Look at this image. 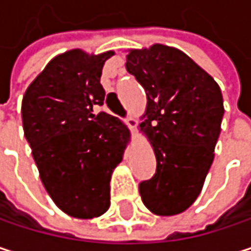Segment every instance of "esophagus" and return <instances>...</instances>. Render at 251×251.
Instances as JSON below:
<instances>
[{
	"label": "esophagus",
	"instance_id": "esophagus-1",
	"mask_svg": "<svg viewBox=\"0 0 251 251\" xmlns=\"http://www.w3.org/2000/svg\"><path fill=\"white\" fill-rule=\"evenodd\" d=\"M125 124L127 125V127L132 130V133H135L136 132V126H138V121L133 118V116H129L127 119H125Z\"/></svg>",
	"mask_w": 251,
	"mask_h": 251
}]
</instances>
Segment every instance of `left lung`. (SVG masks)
Segmentation results:
<instances>
[{"label": "left lung", "mask_w": 251, "mask_h": 251, "mask_svg": "<svg viewBox=\"0 0 251 251\" xmlns=\"http://www.w3.org/2000/svg\"><path fill=\"white\" fill-rule=\"evenodd\" d=\"M126 70L145 90L139 127L157 158L155 175L139 184L141 199L155 215L181 214L198 199L214 161L221 88L184 52L161 43L129 49Z\"/></svg>", "instance_id": "obj_1"}]
</instances>
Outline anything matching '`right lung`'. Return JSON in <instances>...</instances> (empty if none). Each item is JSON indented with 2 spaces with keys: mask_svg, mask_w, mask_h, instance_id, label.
<instances>
[{
  "mask_svg": "<svg viewBox=\"0 0 251 251\" xmlns=\"http://www.w3.org/2000/svg\"><path fill=\"white\" fill-rule=\"evenodd\" d=\"M113 50L71 49L55 56L27 87L22 119L40 180L55 205L74 218L91 220L110 206V178L122 161L129 129L100 112V76Z\"/></svg>",
  "mask_w": 251,
  "mask_h": 251,
  "instance_id": "add662e5",
  "label": "right lung"
}]
</instances>
